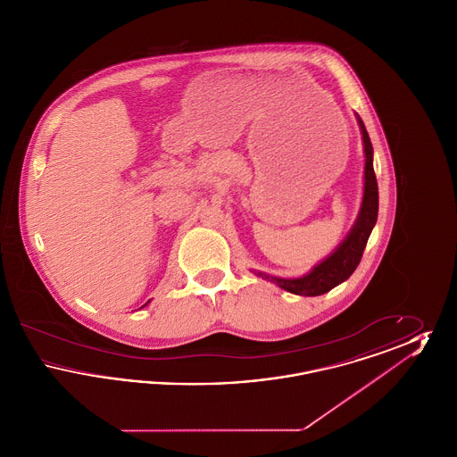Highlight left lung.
Wrapping results in <instances>:
<instances>
[{"label": "left lung", "mask_w": 457, "mask_h": 457, "mask_svg": "<svg viewBox=\"0 0 457 457\" xmlns=\"http://www.w3.org/2000/svg\"><path fill=\"white\" fill-rule=\"evenodd\" d=\"M358 125L363 135V147H365V188H363V200L361 209L354 226L351 228L348 237L330 253L326 261L315 265L303 278L296 279H283L257 272L263 279L278 284L284 291L300 296H319L336 287L337 284L345 283L349 276L354 272L358 263L361 261L363 250L367 246L370 233L377 222L378 214V187L377 178L373 173V147L370 142L369 131L365 129L361 118L358 116Z\"/></svg>", "instance_id": "obj_1"}]
</instances>
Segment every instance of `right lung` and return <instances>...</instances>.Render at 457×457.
<instances>
[{"label": "right lung", "mask_w": 457, "mask_h": 457, "mask_svg": "<svg viewBox=\"0 0 457 457\" xmlns=\"http://www.w3.org/2000/svg\"><path fill=\"white\" fill-rule=\"evenodd\" d=\"M147 303H149V302H147ZM144 306H145V304H144Z\"/></svg>", "instance_id": "right-lung-1"}]
</instances>
